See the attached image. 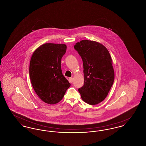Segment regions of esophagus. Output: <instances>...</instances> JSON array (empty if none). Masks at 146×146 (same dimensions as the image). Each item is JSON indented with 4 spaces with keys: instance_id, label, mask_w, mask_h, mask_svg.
Returning a JSON list of instances; mask_svg holds the SVG:
<instances>
[{
    "instance_id": "1",
    "label": "esophagus",
    "mask_w": 146,
    "mask_h": 146,
    "mask_svg": "<svg viewBox=\"0 0 146 146\" xmlns=\"http://www.w3.org/2000/svg\"><path fill=\"white\" fill-rule=\"evenodd\" d=\"M68 81H69V82L70 83H73V78H70L68 79Z\"/></svg>"
}]
</instances>
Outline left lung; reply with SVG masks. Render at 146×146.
<instances>
[{
	"mask_svg": "<svg viewBox=\"0 0 146 146\" xmlns=\"http://www.w3.org/2000/svg\"><path fill=\"white\" fill-rule=\"evenodd\" d=\"M74 49L83 62L84 85L78 89L84 101L98 104L108 95L114 80V71L107 49L98 42L83 40Z\"/></svg>",
	"mask_w": 146,
	"mask_h": 146,
	"instance_id": "1",
	"label": "left lung"
}]
</instances>
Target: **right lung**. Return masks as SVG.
I'll use <instances>...</instances> for the list:
<instances>
[{
    "instance_id": "1",
    "label": "right lung",
    "mask_w": 146,
    "mask_h": 146,
    "mask_svg": "<svg viewBox=\"0 0 146 146\" xmlns=\"http://www.w3.org/2000/svg\"><path fill=\"white\" fill-rule=\"evenodd\" d=\"M66 49L64 44L45 43L36 49L31 57V83L37 95L48 104L59 102L70 86L61 67V58Z\"/></svg>"
}]
</instances>
